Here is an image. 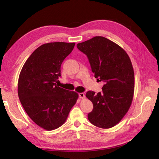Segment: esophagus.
Returning <instances> with one entry per match:
<instances>
[{"label":"esophagus","instance_id":"esophagus-1","mask_svg":"<svg viewBox=\"0 0 159 159\" xmlns=\"http://www.w3.org/2000/svg\"><path fill=\"white\" fill-rule=\"evenodd\" d=\"M79 98H85V95L83 93H79Z\"/></svg>","mask_w":159,"mask_h":159}]
</instances>
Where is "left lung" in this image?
<instances>
[{"instance_id":"1","label":"left lung","mask_w":159,"mask_h":159,"mask_svg":"<svg viewBox=\"0 0 159 159\" xmlns=\"http://www.w3.org/2000/svg\"><path fill=\"white\" fill-rule=\"evenodd\" d=\"M77 47L88 57L97 81L104 82L102 92L86 93L93 104L88 120L98 128H112L122 120L132 102L135 76L130 58L120 46L104 37H95Z\"/></svg>"}]
</instances>
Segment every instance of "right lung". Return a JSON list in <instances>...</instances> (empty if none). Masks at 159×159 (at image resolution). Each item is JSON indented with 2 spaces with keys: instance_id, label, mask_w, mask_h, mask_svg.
Here are the masks:
<instances>
[{
  "instance_id": "right-lung-1",
  "label": "right lung",
  "mask_w": 159,
  "mask_h": 159,
  "mask_svg": "<svg viewBox=\"0 0 159 159\" xmlns=\"http://www.w3.org/2000/svg\"><path fill=\"white\" fill-rule=\"evenodd\" d=\"M75 43H50L37 48L24 63L18 81V95L30 119L50 131L66 122L77 102V93L60 88L61 66Z\"/></svg>"
}]
</instances>
